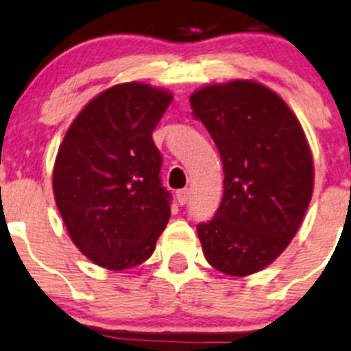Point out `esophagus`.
I'll return each mask as SVG.
<instances>
[{"label": "esophagus", "mask_w": 351, "mask_h": 351, "mask_svg": "<svg viewBox=\"0 0 351 351\" xmlns=\"http://www.w3.org/2000/svg\"><path fill=\"white\" fill-rule=\"evenodd\" d=\"M190 198V192L189 190H180V192H176V200H178L180 205H185L186 202H189Z\"/></svg>", "instance_id": "obj_1"}]
</instances>
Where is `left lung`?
Segmentation results:
<instances>
[{"label":"left lung","mask_w":351,"mask_h":351,"mask_svg":"<svg viewBox=\"0 0 351 351\" xmlns=\"http://www.w3.org/2000/svg\"><path fill=\"white\" fill-rule=\"evenodd\" d=\"M193 115L214 139L224 195L214 219L197 226L205 260L246 277L274 263L309 207L314 162L295 113L265 84H205L190 97Z\"/></svg>","instance_id":"8db88e82"}]
</instances>
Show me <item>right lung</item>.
<instances>
[{"label": "right lung", "instance_id": "1", "mask_svg": "<svg viewBox=\"0 0 351 351\" xmlns=\"http://www.w3.org/2000/svg\"><path fill=\"white\" fill-rule=\"evenodd\" d=\"M173 95L122 83L88 101L56 156L52 190L71 241L98 267L144 263L169 221L153 130Z\"/></svg>", "mask_w": 351, "mask_h": 351}]
</instances>
